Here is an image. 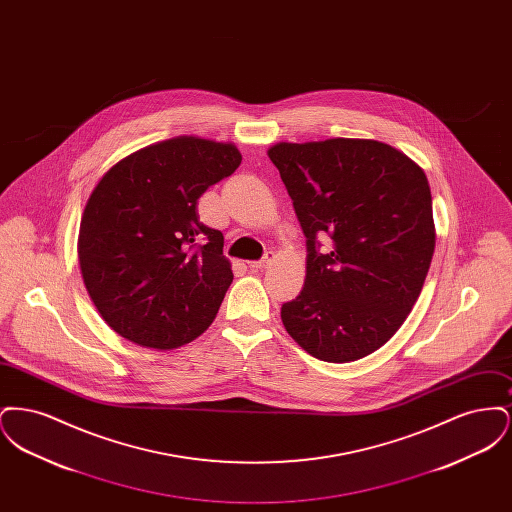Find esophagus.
<instances>
[{
	"mask_svg": "<svg viewBox=\"0 0 512 512\" xmlns=\"http://www.w3.org/2000/svg\"><path fill=\"white\" fill-rule=\"evenodd\" d=\"M272 261H274V253H267L261 261H251L249 268H253V270H263V268L270 267Z\"/></svg>",
	"mask_w": 512,
	"mask_h": 512,
	"instance_id": "obj_1",
	"label": "esophagus"
}]
</instances>
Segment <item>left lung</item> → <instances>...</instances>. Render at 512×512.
<instances>
[{
    "label": "left lung",
    "instance_id": "obj_1",
    "mask_svg": "<svg viewBox=\"0 0 512 512\" xmlns=\"http://www.w3.org/2000/svg\"><path fill=\"white\" fill-rule=\"evenodd\" d=\"M268 157L307 238L305 286L282 305V322L320 361L363 359L401 328L422 292L436 247L428 178L376 140L280 142ZM324 233L328 250L317 242Z\"/></svg>",
    "mask_w": 512,
    "mask_h": 512
}]
</instances>
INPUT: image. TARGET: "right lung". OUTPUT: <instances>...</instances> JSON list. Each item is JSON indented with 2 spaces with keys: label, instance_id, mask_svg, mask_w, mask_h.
<instances>
[{
  "label": "right lung",
  "instance_id": "1",
  "mask_svg": "<svg viewBox=\"0 0 512 512\" xmlns=\"http://www.w3.org/2000/svg\"><path fill=\"white\" fill-rule=\"evenodd\" d=\"M242 163L234 144L178 136L126 155L101 176L78 234L84 286L122 338L169 351L201 336L232 284L220 230L197 199Z\"/></svg>",
  "mask_w": 512,
  "mask_h": 512
}]
</instances>
